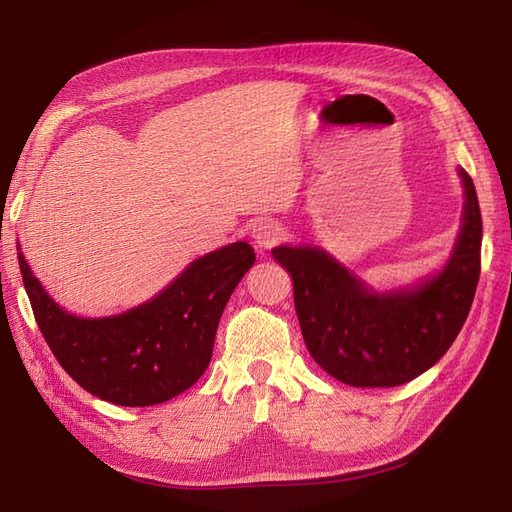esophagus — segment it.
<instances>
[{"label": "esophagus", "instance_id": "obj_1", "mask_svg": "<svg viewBox=\"0 0 512 512\" xmlns=\"http://www.w3.org/2000/svg\"><path fill=\"white\" fill-rule=\"evenodd\" d=\"M284 239V228L273 220H258L252 226V241L260 247V250H269V247L277 245Z\"/></svg>", "mask_w": 512, "mask_h": 512}]
</instances>
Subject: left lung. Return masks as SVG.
<instances>
[{"mask_svg":"<svg viewBox=\"0 0 512 512\" xmlns=\"http://www.w3.org/2000/svg\"><path fill=\"white\" fill-rule=\"evenodd\" d=\"M466 205L446 267L416 288L374 292L312 245H280L273 258L292 275L305 346L329 376L350 386H399L453 346L474 301L483 220L474 181L459 168Z\"/></svg>","mask_w":512,"mask_h":512,"instance_id":"obj_1","label":"left lung"}]
</instances>
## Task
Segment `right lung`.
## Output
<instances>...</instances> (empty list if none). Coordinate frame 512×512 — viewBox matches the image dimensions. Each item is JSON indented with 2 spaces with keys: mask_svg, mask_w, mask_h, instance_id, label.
<instances>
[{
  "mask_svg": "<svg viewBox=\"0 0 512 512\" xmlns=\"http://www.w3.org/2000/svg\"><path fill=\"white\" fill-rule=\"evenodd\" d=\"M254 260L250 243H230L143 305L79 318L46 294L19 252L29 303L59 365L91 395L128 408L162 404L205 374L224 307Z\"/></svg>",
  "mask_w": 512,
  "mask_h": 512,
  "instance_id": "obj_1",
  "label": "right lung"
}]
</instances>
